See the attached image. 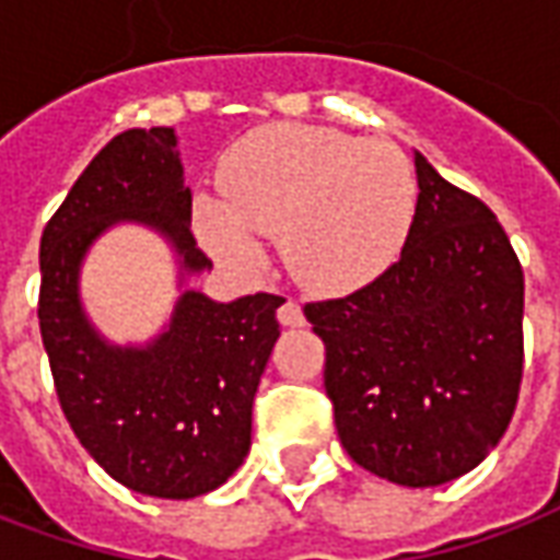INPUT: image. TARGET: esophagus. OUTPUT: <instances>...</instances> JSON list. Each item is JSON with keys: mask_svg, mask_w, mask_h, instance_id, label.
<instances>
[{"mask_svg": "<svg viewBox=\"0 0 560 560\" xmlns=\"http://www.w3.org/2000/svg\"><path fill=\"white\" fill-rule=\"evenodd\" d=\"M277 322L283 325V328H301L304 325V310L298 307L292 298H285L280 310H277Z\"/></svg>", "mask_w": 560, "mask_h": 560, "instance_id": "34e87169", "label": "esophagus"}]
</instances>
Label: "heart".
<instances>
[{"label":"heart","instance_id":"b5f03b06","mask_svg":"<svg viewBox=\"0 0 560 560\" xmlns=\"http://www.w3.org/2000/svg\"><path fill=\"white\" fill-rule=\"evenodd\" d=\"M220 199L196 196L194 226L232 268L262 265L256 235L280 238L289 271L313 292L342 295L397 262L418 214L409 158L385 140L310 125H265L220 163Z\"/></svg>","mask_w":560,"mask_h":560}]
</instances>
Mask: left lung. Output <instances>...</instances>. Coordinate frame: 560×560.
Masks as SVG:
<instances>
[{"label":"left lung","mask_w":560,"mask_h":560,"mask_svg":"<svg viewBox=\"0 0 560 560\" xmlns=\"http://www.w3.org/2000/svg\"><path fill=\"white\" fill-rule=\"evenodd\" d=\"M418 214L399 259L352 295L304 307L354 463L442 487L483 463L522 382L525 280L508 232L415 151Z\"/></svg>","instance_id":"1"}]
</instances>
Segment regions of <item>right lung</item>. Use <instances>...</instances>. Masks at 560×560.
Listing matches in <instances>:
<instances>
[{
	"label": "right lung",
	"mask_w": 560,
	"mask_h": 560,
	"mask_svg": "<svg viewBox=\"0 0 560 560\" xmlns=\"http://www.w3.org/2000/svg\"><path fill=\"white\" fill-rule=\"evenodd\" d=\"M118 222L154 229L179 262L183 295L145 347L101 338L79 298L84 253ZM208 268L190 232L173 128L113 137L40 235V340L65 418L89 456L142 495H206L250 453L253 397L280 337L283 298L256 292L220 304L187 289Z\"/></svg>",
	"instance_id": "1"
}]
</instances>
